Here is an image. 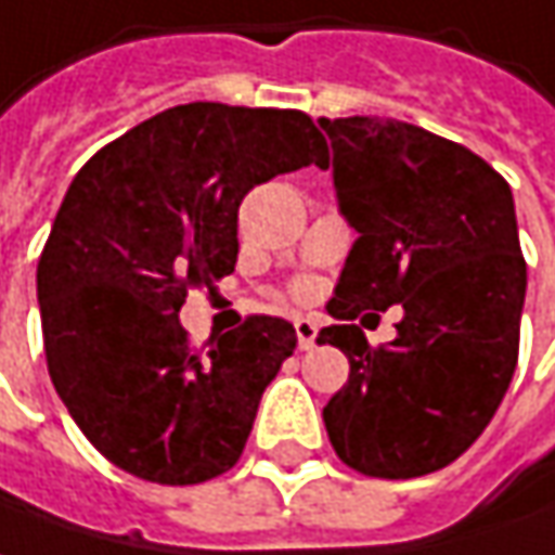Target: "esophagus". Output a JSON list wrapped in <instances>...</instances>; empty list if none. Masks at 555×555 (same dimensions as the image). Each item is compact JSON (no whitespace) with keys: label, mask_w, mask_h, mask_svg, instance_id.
<instances>
[{"label":"esophagus","mask_w":555,"mask_h":555,"mask_svg":"<svg viewBox=\"0 0 555 555\" xmlns=\"http://www.w3.org/2000/svg\"><path fill=\"white\" fill-rule=\"evenodd\" d=\"M295 332H298V348L310 350L317 345V335H320V323L310 320V317H298L295 320Z\"/></svg>","instance_id":"obj_1"}]
</instances>
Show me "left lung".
<instances>
[{
    "instance_id": "8db88e82",
    "label": "left lung",
    "mask_w": 555,
    "mask_h": 555,
    "mask_svg": "<svg viewBox=\"0 0 555 555\" xmlns=\"http://www.w3.org/2000/svg\"><path fill=\"white\" fill-rule=\"evenodd\" d=\"M338 210L357 230L320 345L348 353L323 422L341 463L373 478L450 466L494 420L518 360L525 257L509 182L450 139L391 117H320ZM404 307L382 349L349 323Z\"/></svg>"
}]
</instances>
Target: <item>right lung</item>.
I'll list each match as a JSON object with an SVG mask.
<instances>
[{"label": "right lung", "mask_w": 555, "mask_h": 555, "mask_svg": "<svg viewBox=\"0 0 555 555\" xmlns=\"http://www.w3.org/2000/svg\"><path fill=\"white\" fill-rule=\"evenodd\" d=\"M310 164L328 167V149L304 111L192 102L74 177L37 267L42 341L67 413L114 466L202 485L238 463L298 335L248 317L195 350L180 307L235 270L242 198Z\"/></svg>", "instance_id": "right-lung-1"}]
</instances>
